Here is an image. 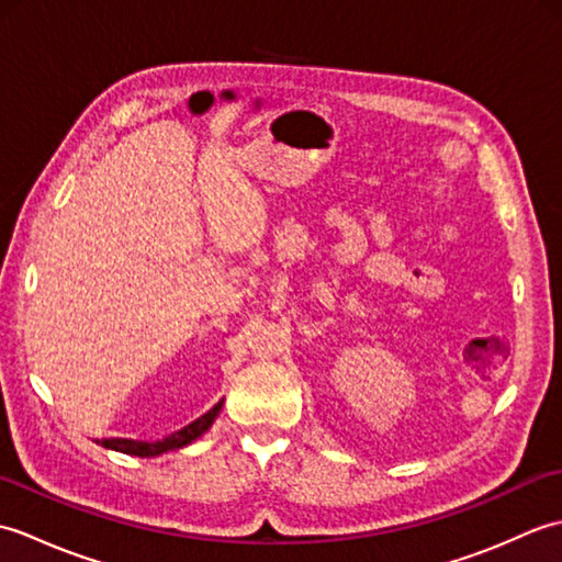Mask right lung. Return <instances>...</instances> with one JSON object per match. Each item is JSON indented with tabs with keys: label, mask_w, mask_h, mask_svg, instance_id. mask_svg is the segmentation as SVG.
Wrapping results in <instances>:
<instances>
[{
	"label": "right lung",
	"mask_w": 562,
	"mask_h": 562,
	"mask_svg": "<svg viewBox=\"0 0 562 562\" xmlns=\"http://www.w3.org/2000/svg\"><path fill=\"white\" fill-rule=\"evenodd\" d=\"M224 401H220L214 405L212 411H207L205 415H200L195 423L186 425L183 429H178V432L164 437L159 441H142V439H125V437H113V439H99V445L105 449H113V451H121V453H130V457H142V459H149V457H159V453L166 451H176V449H183L188 445H193L198 437H202L212 427V423L217 420V415L222 411Z\"/></svg>",
	"instance_id": "add662e5"
}]
</instances>
